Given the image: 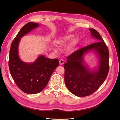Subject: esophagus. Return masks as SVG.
Returning a JSON list of instances; mask_svg holds the SVG:
<instances>
[{
  "label": "esophagus",
  "instance_id": "esophagus-1",
  "mask_svg": "<svg viewBox=\"0 0 120 120\" xmlns=\"http://www.w3.org/2000/svg\"><path fill=\"white\" fill-rule=\"evenodd\" d=\"M64 61L63 59H60L59 60V64H60V65H62L64 64Z\"/></svg>",
  "mask_w": 120,
  "mask_h": 120
}]
</instances>
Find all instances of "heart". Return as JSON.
<instances>
[{
	"label": "heart",
	"instance_id": "obj_1",
	"mask_svg": "<svg viewBox=\"0 0 120 120\" xmlns=\"http://www.w3.org/2000/svg\"><path fill=\"white\" fill-rule=\"evenodd\" d=\"M73 37L74 35L73 34H69L68 35H66V36L62 38H61L58 41V46L63 47L66 45L71 41V39L73 38ZM79 39L78 38H75L72 41L70 45L68 46L67 49V52H71L73 50L74 48L77 45V44L79 42Z\"/></svg>",
	"mask_w": 120,
	"mask_h": 120
}]
</instances>
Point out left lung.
<instances>
[{"mask_svg": "<svg viewBox=\"0 0 120 120\" xmlns=\"http://www.w3.org/2000/svg\"><path fill=\"white\" fill-rule=\"evenodd\" d=\"M89 30L92 36L99 41L74 52L67 58V63L64 65L66 86L72 94L79 97L94 94L104 82L109 70V53L107 45L96 30ZM91 50L96 51L100 59L99 67L95 71L88 69L83 59L84 53Z\"/></svg>", "mask_w": 120, "mask_h": 120, "instance_id": "obj_1", "label": "left lung"}]
</instances>
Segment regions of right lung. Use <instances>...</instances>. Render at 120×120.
Listing matches in <instances>:
<instances>
[{
    "label": "right lung",
    "instance_id": "1",
    "mask_svg": "<svg viewBox=\"0 0 120 120\" xmlns=\"http://www.w3.org/2000/svg\"><path fill=\"white\" fill-rule=\"evenodd\" d=\"M38 26L29 22L22 27L13 40L10 49L9 68L16 85L26 94H36L47 85L53 71L59 65L58 59H49L39 56L33 63H26L19 58L18 45L20 38Z\"/></svg>",
    "mask_w": 120,
    "mask_h": 120
}]
</instances>
